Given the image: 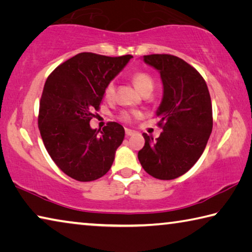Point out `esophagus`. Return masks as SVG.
<instances>
[{"label":"esophagus","instance_id":"obj_1","mask_svg":"<svg viewBox=\"0 0 252 252\" xmlns=\"http://www.w3.org/2000/svg\"><path fill=\"white\" fill-rule=\"evenodd\" d=\"M125 133H126V136H131V135H133V134L135 133V131L129 129V128H126V129H125Z\"/></svg>","mask_w":252,"mask_h":252}]
</instances>
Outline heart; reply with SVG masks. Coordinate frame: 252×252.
Wrapping results in <instances>:
<instances>
[{
	"label": "heart",
	"mask_w": 252,
	"mask_h": 252,
	"mask_svg": "<svg viewBox=\"0 0 252 252\" xmlns=\"http://www.w3.org/2000/svg\"><path fill=\"white\" fill-rule=\"evenodd\" d=\"M131 80H133L135 87L137 88L142 94L146 92L148 89H153L154 87V80L148 73L143 72V71H136L131 76ZM115 94V85L114 82H109L108 85L106 86L105 88V97L107 99H113ZM141 116V113L139 111H122L121 115H119V118L122 119L123 122L130 123L133 122V119L137 118Z\"/></svg>",
	"instance_id": "obj_1"
}]
</instances>
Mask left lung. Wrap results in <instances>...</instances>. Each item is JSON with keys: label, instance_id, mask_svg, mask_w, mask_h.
<instances>
[{"label": "left lung", "instance_id": "8db88e82", "mask_svg": "<svg viewBox=\"0 0 252 252\" xmlns=\"http://www.w3.org/2000/svg\"><path fill=\"white\" fill-rule=\"evenodd\" d=\"M144 63L158 70L162 102L156 111L163 131L154 141L144 133L138 159L148 174L173 180L187 173L203 153L212 131V104L208 86L197 70L172 55H150Z\"/></svg>", "mask_w": 252, "mask_h": 252}]
</instances>
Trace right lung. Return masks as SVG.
Listing matches in <instances>:
<instances>
[{"label": "right lung", "mask_w": 252, "mask_h": 252, "mask_svg": "<svg viewBox=\"0 0 252 252\" xmlns=\"http://www.w3.org/2000/svg\"><path fill=\"white\" fill-rule=\"evenodd\" d=\"M81 52L53 70L44 84L38 125L45 150L64 174L80 182L104 176L125 137L121 124L93 129L109 82L131 59Z\"/></svg>", "instance_id": "right-lung-1"}]
</instances>
